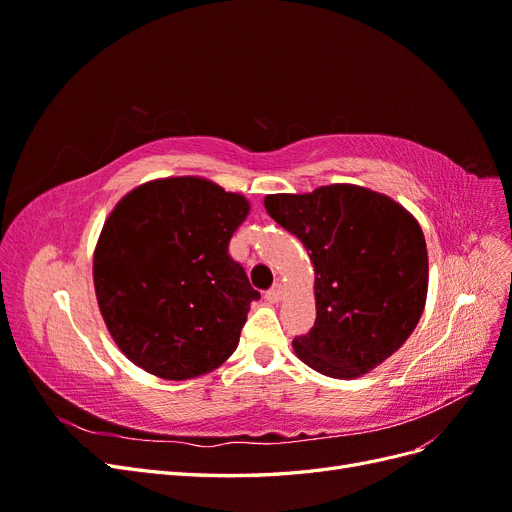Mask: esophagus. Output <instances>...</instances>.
<instances>
[{
	"mask_svg": "<svg viewBox=\"0 0 512 512\" xmlns=\"http://www.w3.org/2000/svg\"><path fill=\"white\" fill-rule=\"evenodd\" d=\"M284 299V286L282 284H275L269 292H267V301L269 303H280Z\"/></svg>",
	"mask_w": 512,
	"mask_h": 512,
	"instance_id": "34e87169",
	"label": "esophagus"
}]
</instances>
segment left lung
<instances>
[{"label":"left lung","instance_id":"left-lung-1","mask_svg":"<svg viewBox=\"0 0 512 512\" xmlns=\"http://www.w3.org/2000/svg\"><path fill=\"white\" fill-rule=\"evenodd\" d=\"M265 209L314 265V329L292 339L305 365L329 378H361L404 346L429 284L425 237L408 209L352 183L269 194Z\"/></svg>","mask_w":512,"mask_h":512}]
</instances>
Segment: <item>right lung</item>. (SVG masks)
I'll list each match as a JSON object with an SVG mask.
<instances>
[{"mask_svg": "<svg viewBox=\"0 0 512 512\" xmlns=\"http://www.w3.org/2000/svg\"><path fill=\"white\" fill-rule=\"evenodd\" d=\"M250 200L205 177L141 183L108 215L94 250L100 314L117 348L162 380H192L235 352L260 294L228 243Z\"/></svg>", "mask_w": 512, "mask_h": 512, "instance_id": "1", "label": "right lung"}]
</instances>
